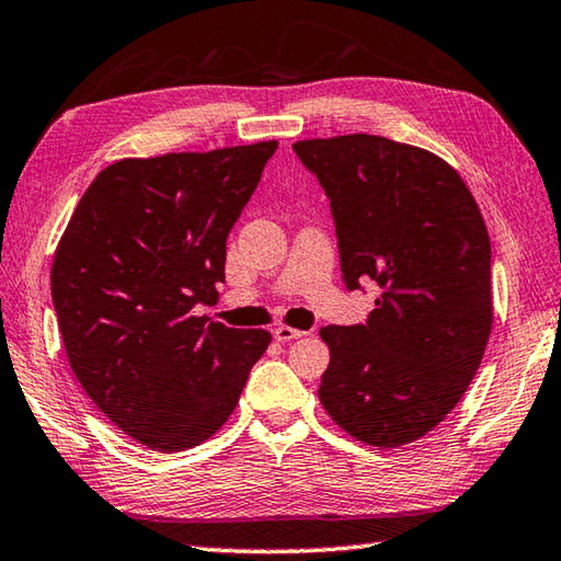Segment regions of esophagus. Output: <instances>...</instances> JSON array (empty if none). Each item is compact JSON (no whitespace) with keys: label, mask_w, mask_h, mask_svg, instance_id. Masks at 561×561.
Listing matches in <instances>:
<instances>
[{"label":"esophagus","mask_w":561,"mask_h":561,"mask_svg":"<svg viewBox=\"0 0 561 561\" xmlns=\"http://www.w3.org/2000/svg\"><path fill=\"white\" fill-rule=\"evenodd\" d=\"M273 336H276L278 342H290V340H300V336H305V332L293 330V327H288V324H280L273 330Z\"/></svg>","instance_id":"esophagus-1"}]
</instances>
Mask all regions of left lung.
Instances as JSON below:
<instances>
[{
  "mask_svg": "<svg viewBox=\"0 0 561 561\" xmlns=\"http://www.w3.org/2000/svg\"><path fill=\"white\" fill-rule=\"evenodd\" d=\"M330 197L348 290L378 283L366 324L322 327L317 396L378 449L425 437L471 386L493 324L491 239L439 156L374 134L293 144Z\"/></svg>",
  "mask_w": 561,
  "mask_h": 561,
  "instance_id": "8db88e82",
  "label": "left lung"
}]
</instances>
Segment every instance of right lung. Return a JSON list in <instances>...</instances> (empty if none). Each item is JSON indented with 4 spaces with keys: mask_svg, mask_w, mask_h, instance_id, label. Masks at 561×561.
I'll list each match as a JSON object with an SVG mask.
<instances>
[{
    "mask_svg": "<svg viewBox=\"0 0 561 561\" xmlns=\"http://www.w3.org/2000/svg\"><path fill=\"white\" fill-rule=\"evenodd\" d=\"M278 141L122 158L84 190L50 268L72 374L153 451L203 445L234 412L266 330L193 314L219 298L227 237Z\"/></svg>",
    "mask_w": 561,
    "mask_h": 561,
    "instance_id": "add662e5",
    "label": "right lung"
}]
</instances>
